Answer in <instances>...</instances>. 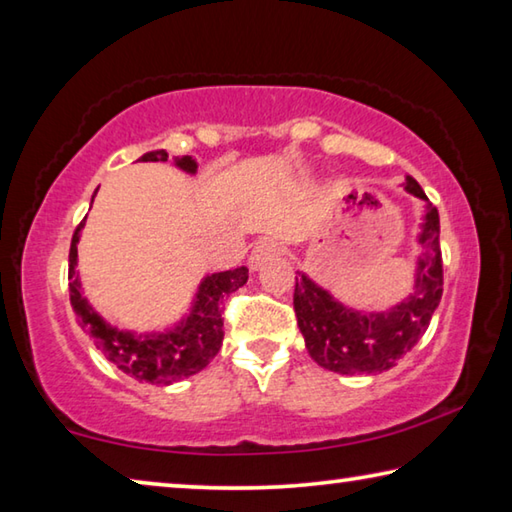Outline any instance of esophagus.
I'll return each instance as SVG.
<instances>
[{
	"mask_svg": "<svg viewBox=\"0 0 512 512\" xmlns=\"http://www.w3.org/2000/svg\"><path fill=\"white\" fill-rule=\"evenodd\" d=\"M275 255H280V244H277L275 239H262V241H257V244H255L253 253H250L248 264H250V268H253V271H259V268H262L268 262V259H273Z\"/></svg>",
	"mask_w": 512,
	"mask_h": 512,
	"instance_id": "obj_1",
	"label": "esophagus"
}]
</instances>
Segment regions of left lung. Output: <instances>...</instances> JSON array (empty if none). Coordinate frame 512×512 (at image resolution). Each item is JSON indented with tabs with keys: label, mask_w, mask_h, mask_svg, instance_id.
I'll return each instance as SVG.
<instances>
[{
	"label": "left lung",
	"mask_w": 512,
	"mask_h": 512,
	"mask_svg": "<svg viewBox=\"0 0 512 512\" xmlns=\"http://www.w3.org/2000/svg\"><path fill=\"white\" fill-rule=\"evenodd\" d=\"M406 192L424 201L415 262L413 291L384 311H361L343 305L332 293L298 271L293 309L305 345L320 368L339 375H377L393 368L427 332L433 311L443 298V255H440L438 210L409 176Z\"/></svg>",
	"instance_id": "8db88e82"
}]
</instances>
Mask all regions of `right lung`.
Segmentation results:
<instances>
[{"label":"right lung","instance_id":"1","mask_svg":"<svg viewBox=\"0 0 512 512\" xmlns=\"http://www.w3.org/2000/svg\"><path fill=\"white\" fill-rule=\"evenodd\" d=\"M140 160L167 162L169 155L164 149H158L144 153ZM173 167L194 176L198 171V162L192 155H180V158H173ZM97 192L99 187L94 189V196H97ZM85 219L76 228L72 248H69V300H72V309L79 318V325L90 334L94 345L121 372L142 381V384L169 386L173 381L201 372L216 357L223 343V300L248 282V268L239 266L232 268V271L203 275L187 314H183V318L176 320L173 325L164 327L162 332L119 329L108 323L90 305V300L83 296V284L76 266H79V241Z\"/></svg>","mask_w":512,"mask_h":512}]
</instances>
